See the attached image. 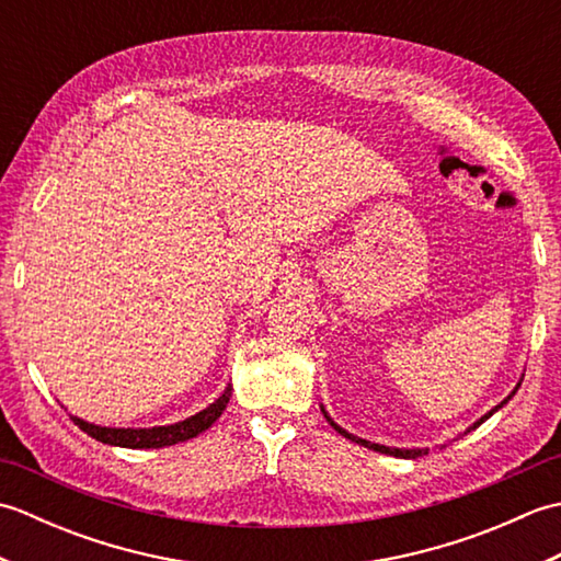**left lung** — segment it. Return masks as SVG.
I'll return each mask as SVG.
<instances>
[{
	"label": "left lung",
	"mask_w": 561,
	"mask_h": 561,
	"mask_svg": "<svg viewBox=\"0 0 561 561\" xmlns=\"http://www.w3.org/2000/svg\"><path fill=\"white\" fill-rule=\"evenodd\" d=\"M508 398H511V396H508ZM508 398H506V400H508ZM506 400H504L502 404H506ZM502 404H496V408H494V410H492L490 414H484L480 422H474V424H472V426L468 428V432H472V428H478V426H480V424H482V422L486 420V416H492V414H494V412H496L499 408H502ZM323 412H325V410H323ZM325 420H328V422H330L332 426H335V432H340V434H342L344 438H352V440H354V444H359V446H364V448H371V450H378V453H390V456H396V458H422V456H426V453H428V450H424V448H420V450H416V448H412V450H400V448H388V446H378V444H371V440H364V438H359V436H352L350 432H344V428H342V426H337L335 422H332V420H330V416H328V412H325ZM468 432H465V434H468Z\"/></svg>",
	"instance_id": "obj_1"
}]
</instances>
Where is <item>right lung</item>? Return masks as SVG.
<instances>
[{
  "instance_id": "right-lung-1",
  "label": "right lung",
  "mask_w": 561,
  "mask_h": 561,
  "mask_svg": "<svg viewBox=\"0 0 561 561\" xmlns=\"http://www.w3.org/2000/svg\"><path fill=\"white\" fill-rule=\"evenodd\" d=\"M231 398V386L221 392L219 400H214L207 410L197 412L195 416H190L185 422H178L171 426H153V428H108V426H96L79 420V416H71L75 424L93 436L101 444H111V446H123V448H163V446H173L178 440H187L197 434L205 432L214 422L219 420L226 402Z\"/></svg>"
}]
</instances>
